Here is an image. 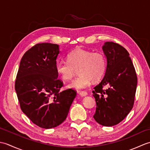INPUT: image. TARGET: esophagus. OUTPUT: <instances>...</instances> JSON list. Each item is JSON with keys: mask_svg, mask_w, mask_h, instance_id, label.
I'll list each match as a JSON object with an SVG mask.
<instances>
[{"mask_svg": "<svg viewBox=\"0 0 150 150\" xmlns=\"http://www.w3.org/2000/svg\"><path fill=\"white\" fill-rule=\"evenodd\" d=\"M78 93L81 95L82 97H84V96H86L88 95V93L86 91H79Z\"/></svg>", "mask_w": 150, "mask_h": 150, "instance_id": "1", "label": "esophagus"}]
</instances>
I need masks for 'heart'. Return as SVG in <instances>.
Listing matches in <instances>:
<instances>
[{"label": "heart", "mask_w": 150, "mask_h": 150, "mask_svg": "<svg viewBox=\"0 0 150 150\" xmlns=\"http://www.w3.org/2000/svg\"><path fill=\"white\" fill-rule=\"evenodd\" d=\"M106 68V58L103 53L77 48L67 55V62L57 61L55 70L64 81H69L76 73L79 74L68 85L69 88L83 90L90 86L91 81L97 82L103 77Z\"/></svg>", "instance_id": "obj_1"}]
</instances>
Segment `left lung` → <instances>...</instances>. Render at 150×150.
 <instances>
[{
	"label": "left lung",
	"instance_id": "8db88e82",
	"mask_svg": "<svg viewBox=\"0 0 150 150\" xmlns=\"http://www.w3.org/2000/svg\"><path fill=\"white\" fill-rule=\"evenodd\" d=\"M107 59L105 75L94 87L97 108L93 115L104 126H113L125 119L134 104L137 77L129 54L120 44L106 42L103 46ZM107 87L108 88L104 89Z\"/></svg>",
	"mask_w": 150,
	"mask_h": 150
}]
</instances>
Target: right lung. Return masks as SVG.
Listing matches in <instances>:
<instances>
[{
    "label": "right lung",
    "mask_w": 150,
    "mask_h": 150,
    "mask_svg": "<svg viewBox=\"0 0 150 150\" xmlns=\"http://www.w3.org/2000/svg\"><path fill=\"white\" fill-rule=\"evenodd\" d=\"M59 45L39 43L24 54L15 89L21 110L42 128L60 125L66 119L77 95L73 89L60 91L63 82L55 70Z\"/></svg>",
    "instance_id": "1"
}]
</instances>
